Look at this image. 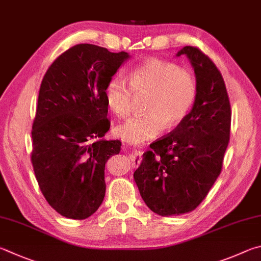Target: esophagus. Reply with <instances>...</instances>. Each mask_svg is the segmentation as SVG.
Segmentation results:
<instances>
[{"label": "esophagus", "instance_id": "34e87169", "mask_svg": "<svg viewBox=\"0 0 261 261\" xmlns=\"http://www.w3.org/2000/svg\"><path fill=\"white\" fill-rule=\"evenodd\" d=\"M130 159H131V164L134 168H138L141 162V153L137 149L130 150Z\"/></svg>", "mask_w": 261, "mask_h": 261}]
</instances>
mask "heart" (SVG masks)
Masks as SVG:
<instances>
[{
    "mask_svg": "<svg viewBox=\"0 0 261 261\" xmlns=\"http://www.w3.org/2000/svg\"><path fill=\"white\" fill-rule=\"evenodd\" d=\"M129 84L113 77L105 89L108 107L120 117L130 113L132 92L147 94L145 114L130 117L115 127L116 136L129 144H140L155 138L164 126L178 125L196 98V81L191 70L156 58L132 69Z\"/></svg>",
    "mask_w": 261,
    "mask_h": 261,
    "instance_id": "b5f03b06",
    "label": "heart"
}]
</instances>
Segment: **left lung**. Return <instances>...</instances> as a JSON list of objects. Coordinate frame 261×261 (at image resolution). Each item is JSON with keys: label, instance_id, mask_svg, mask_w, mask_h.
I'll return each instance as SVG.
<instances>
[{"label": "left lung", "instance_id": "left-lung-1", "mask_svg": "<svg viewBox=\"0 0 261 261\" xmlns=\"http://www.w3.org/2000/svg\"><path fill=\"white\" fill-rule=\"evenodd\" d=\"M195 73L196 98L171 134L151 144L134 173L140 195L160 216L193 211L204 200L222 168L230 134V105L221 74L209 57L184 46Z\"/></svg>", "mask_w": 261, "mask_h": 261}]
</instances>
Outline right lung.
<instances>
[{"mask_svg":"<svg viewBox=\"0 0 261 261\" xmlns=\"http://www.w3.org/2000/svg\"><path fill=\"white\" fill-rule=\"evenodd\" d=\"M127 52L77 44L60 55L42 80L33 123L32 163L45 200L61 216L93 215L106 192L105 165L121 151L110 130L105 89Z\"/></svg>","mask_w":261,"mask_h":261,"instance_id":"right-lung-1","label":"right lung"}]
</instances>
